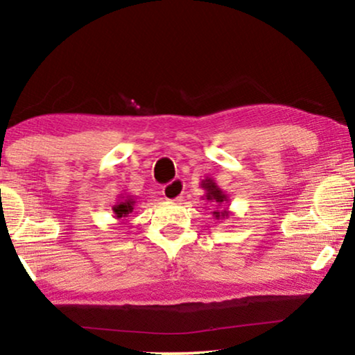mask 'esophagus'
<instances>
[{
    "label": "esophagus",
    "instance_id": "obj_1",
    "mask_svg": "<svg viewBox=\"0 0 355 355\" xmlns=\"http://www.w3.org/2000/svg\"><path fill=\"white\" fill-rule=\"evenodd\" d=\"M184 194V183L183 180H173L169 184H166L163 188L164 199L172 202H180Z\"/></svg>",
    "mask_w": 355,
    "mask_h": 355
}]
</instances>
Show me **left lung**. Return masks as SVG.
I'll list each match as a JSON object with an SVG mask.
<instances>
[{
    "label": "left lung",
    "mask_w": 355,
    "mask_h": 355,
    "mask_svg": "<svg viewBox=\"0 0 355 355\" xmlns=\"http://www.w3.org/2000/svg\"><path fill=\"white\" fill-rule=\"evenodd\" d=\"M200 188H203V191H205V194H203L202 200H207L214 207V211H211L213 216H214V219H218V220L225 219L232 214L230 211H228V207H227V203H228L227 194L219 188L218 183H216L213 178L207 177L205 180H202Z\"/></svg>",
    "instance_id": "1"
}]
</instances>
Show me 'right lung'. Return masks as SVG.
Wrapping results in <instances>:
<instances>
[{"mask_svg": "<svg viewBox=\"0 0 355 355\" xmlns=\"http://www.w3.org/2000/svg\"><path fill=\"white\" fill-rule=\"evenodd\" d=\"M135 197L133 196H120V199L116 202V205H112V213L116 219H122V218H128L130 213H133L135 209Z\"/></svg>", "mask_w": 355, "mask_h": 355, "instance_id": "right-lung-1", "label": "right lung"}]
</instances>
